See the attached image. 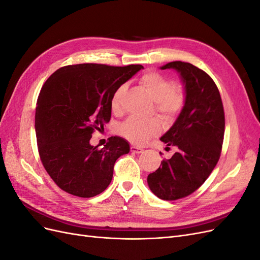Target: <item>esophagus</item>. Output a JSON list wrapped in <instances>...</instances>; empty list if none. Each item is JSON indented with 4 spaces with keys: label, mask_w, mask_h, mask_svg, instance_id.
<instances>
[{
    "label": "esophagus",
    "mask_w": 260,
    "mask_h": 260,
    "mask_svg": "<svg viewBox=\"0 0 260 260\" xmlns=\"http://www.w3.org/2000/svg\"><path fill=\"white\" fill-rule=\"evenodd\" d=\"M130 149H131L132 153H137V154L143 152V148H141V147H139V146H135V145H132Z\"/></svg>",
    "instance_id": "34e87169"
}]
</instances>
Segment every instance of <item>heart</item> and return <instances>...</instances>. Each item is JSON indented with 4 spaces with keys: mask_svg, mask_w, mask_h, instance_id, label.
<instances>
[{
    "mask_svg": "<svg viewBox=\"0 0 260 260\" xmlns=\"http://www.w3.org/2000/svg\"><path fill=\"white\" fill-rule=\"evenodd\" d=\"M140 84L143 86L148 95L156 103V111L164 118L176 116L183 106L184 92L180 85L172 82L162 75L148 72L140 78ZM127 86L122 84L115 90L111 100L113 112L117 113L121 108V99ZM160 131L158 120H139L137 118H129L118 127V132L124 139L133 144H144L146 141Z\"/></svg>",
    "mask_w": 260,
    "mask_h": 260,
    "instance_id": "b5f03b06",
    "label": "heart"
}]
</instances>
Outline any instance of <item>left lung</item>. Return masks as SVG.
I'll use <instances>...</instances> for the list:
<instances>
[{
    "instance_id": "1",
    "label": "left lung",
    "mask_w": 260,
    "mask_h": 260,
    "mask_svg": "<svg viewBox=\"0 0 260 260\" xmlns=\"http://www.w3.org/2000/svg\"><path fill=\"white\" fill-rule=\"evenodd\" d=\"M160 69H174L184 86V104L171 128L160 138L177 152L147 176L157 198H185L205 182L219 160L224 135L222 101L214 80L190 62L171 61Z\"/></svg>"
}]
</instances>
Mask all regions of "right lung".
Here are the masks:
<instances>
[{
	"mask_svg": "<svg viewBox=\"0 0 260 260\" xmlns=\"http://www.w3.org/2000/svg\"><path fill=\"white\" fill-rule=\"evenodd\" d=\"M142 65L79 64L56 70L42 86L36 108L39 154L61 190L93 198L113 179L115 161L130 152L128 141L111 137L102 149L90 144L94 130L111 120V100Z\"/></svg>",
	"mask_w": 260,
	"mask_h": 260,
	"instance_id": "1",
	"label": "right lung"
}]
</instances>
